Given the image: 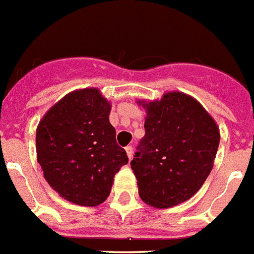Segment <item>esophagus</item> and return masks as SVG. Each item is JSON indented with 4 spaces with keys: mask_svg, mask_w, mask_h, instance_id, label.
Segmentation results:
<instances>
[{
    "mask_svg": "<svg viewBox=\"0 0 254 254\" xmlns=\"http://www.w3.org/2000/svg\"><path fill=\"white\" fill-rule=\"evenodd\" d=\"M126 152H127V156H128V159H129V160L132 159V156H133V148L131 147V145H128V147H126Z\"/></svg>",
    "mask_w": 254,
    "mask_h": 254,
    "instance_id": "34e87169",
    "label": "esophagus"
}]
</instances>
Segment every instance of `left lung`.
<instances>
[{
	"instance_id": "8db88e82",
	"label": "left lung",
	"mask_w": 254,
	"mask_h": 254,
	"mask_svg": "<svg viewBox=\"0 0 254 254\" xmlns=\"http://www.w3.org/2000/svg\"><path fill=\"white\" fill-rule=\"evenodd\" d=\"M143 107L145 135L131 169L145 203L172 207L191 198L208 177L220 141L219 128L203 106L184 93H166Z\"/></svg>"
}]
</instances>
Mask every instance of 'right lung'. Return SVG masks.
Wrapping results in <instances>:
<instances>
[{
  "label": "right lung",
  "mask_w": 254,
  "mask_h": 254,
  "mask_svg": "<svg viewBox=\"0 0 254 254\" xmlns=\"http://www.w3.org/2000/svg\"><path fill=\"white\" fill-rule=\"evenodd\" d=\"M110 103L97 89H82L51 107L36 129V155L44 178L64 199L97 206L114 176L128 162L109 121Z\"/></svg>",
  "instance_id": "right-lung-1"
}]
</instances>
